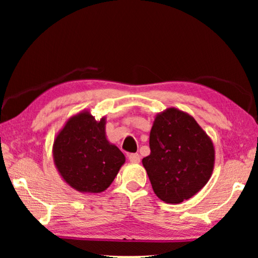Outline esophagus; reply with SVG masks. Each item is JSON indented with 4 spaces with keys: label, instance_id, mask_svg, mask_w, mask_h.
<instances>
[{
    "label": "esophagus",
    "instance_id": "obj_1",
    "mask_svg": "<svg viewBox=\"0 0 258 258\" xmlns=\"http://www.w3.org/2000/svg\"><path fill=\"white\" fill-rule=\"evenodd\" d=\"M128 157H129V161L132 162V163H140V161H141V157L139 154H130Z\"/></svg>",
    "mask_w": 258,
    "mask_h": 258
}]
</instances>
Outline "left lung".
<instances>
[{"mask_svg": "<svg viewBox=\"0 0 258 258\" xmlns=\"http://www.w3.org/2000/svg\"><path fill=\"white\" fill-rule=\"evenodd\" d=\"M150 155L142 160L154 192L165 203L191 199L207 184L215 165L214 143L196 119L176 108L155 116Z\"/></svg>", "mask_w": 258, "mask_h": 258, "instance_id": "obj_1", "label": "left lung"}]
</instances>
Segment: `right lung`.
Listing matches in <instances>:
<instances>
[{
	"instance_id": "right-lung-1",
	"label": "right lung",
	"mask_w": 258,
	"mask_h": 258,
	"mask_svg": "<svg viewBox=\"0 0 258 258\" xmlns=\"http://www.w3.org/2000/svg\"><path fill=\"white\" fill-rule=\"evenodd\" d=\"M103 116L95 119L89 110L70 117L52 144L55 167L63 181L82 194H100L108 189L125 157L105 135Z\"/></svg>"
}]
</instances>
